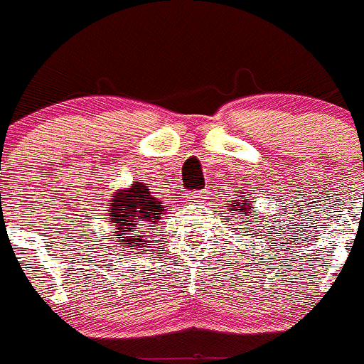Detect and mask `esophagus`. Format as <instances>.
I'll return each mask as SVG.
<instances>
[{"label": "esophagus", "mask_w": 364, "mask_h": 364, "mask_svg": "<svg viewBox=\"0 0 364 364\" xmlns=\"http://www.w3.org/2000/svg\"><path fill=\"white\" fill-rule=\"evenodd\" d=\"M189 201H198V200H203L205 198V193L203 191H198V193H194V194H189Z\"/></svg>", "instance_id": "34e87169"}]
</instances>
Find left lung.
Segmentation results:
<instances>
[{
    "instance_id": "8db88e82",
    "label": "left lung",
    "mask_w": 364,
    "mask_h": 364,
    "mask_svg": "<svg viewBox=\"0 0 364 364\" xmlns=\"http://www.w3.org/2000/svg\"><path fill=\"white\" fill-rule=\"evenodd\" d=\"M240 200L243 201L242 204L240 203ZM230 207H232V210H230V214H232V215H233V212H244V215L251 214V212H247V208H250V203L246 201V196H242L240 200H235V203H232ZM251 208H253V207H251ZM242 221H244V219H242Z\"/></svg>"
}]
</instances>
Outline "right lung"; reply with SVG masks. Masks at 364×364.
Segmentation results:
<instances>
[{"mask_svg": "<svg viewBox=\"0 0 364 364\" xmlns=\"http://www.w3.org/2000/svg\"><path fill=\"white\" fill-rule=\"evenodd\" d=\"M164 205L152 198L149 186L143 182L132 183L129 189L120 191L113 196L109 207L111 221L114 223V230L118 237L117 242L127 244L131 250H136L134 253H139V247H149V242L152 240L150 235H141V230L149 226H156L161 219V214H164Z\"/></svg>", "mask_w": 364, "mask_h": 364, "instance_id": "obj_1", "label": "right lung"}]
</instances>
